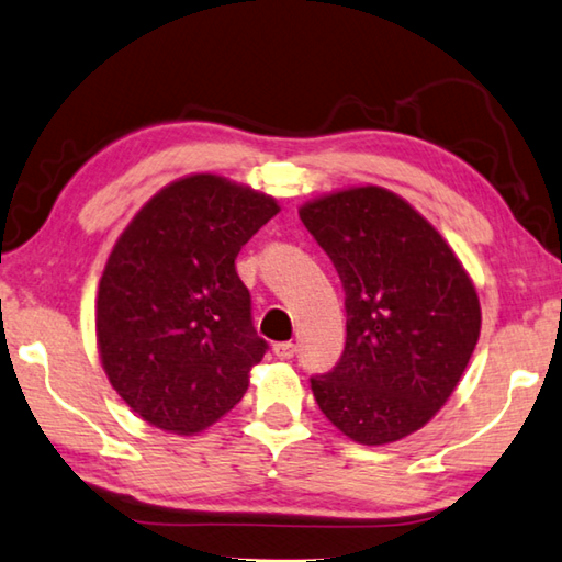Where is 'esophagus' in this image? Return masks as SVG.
I'll use <instances>...</instances> for the list:
<instances>
[{"label":"esophagus","mask_w":562,"mask_h":562,"mask_svg":"<svg viewBox=\"0 0 562 562\" xmlns=\"http://www.w3.org/2000/svg\"><path fill=\"white\" fill-rule=\"evenodd\" d=\"M272 351H274V356H278V359L290 361V359H294V353H297V346H294L292 341H280V344L272 346Z\"/></svg>","instance_id":"obj_1"}]
</instances>
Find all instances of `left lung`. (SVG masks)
<instances>
[{"mask_svg": "<svg viewBox=\"0 0 562 562\" xmlns=\"http://www.w3.org/2000/svg\"><path fill=\"white\" fill-rule=\"evenodd\" d=\"M300 218L346 292L344 353L312 375L314 401L353 442L403 440L432 420L472 359L474 284L440 233L387 189L326 193Z\"/></svg>", "mask_w": 562, "mask_h": 562, "instance_id": "obj_1", "label": "left lung"}]
</instances>
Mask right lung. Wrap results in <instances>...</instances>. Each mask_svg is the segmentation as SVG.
Returning a JSON list of instances; mask_svg holds the SVG:
<instances>
[{"instance_id":"1","label":"right lung","mask_w":562,"mask_h":562,"mask_svg":"<svg viewBox=\"0 0 562 562\" xmlns=\"http://www.w3.org/2000/svg\"><path fill=\"white\" fill-rule=\"evenodd\" d=\"M278 211L243 183L191 175L122 231L100 278L95 334L112 387L142 420L196 435L246 395L268 341L236 258Z\"/></svg>"}]
</instances>
